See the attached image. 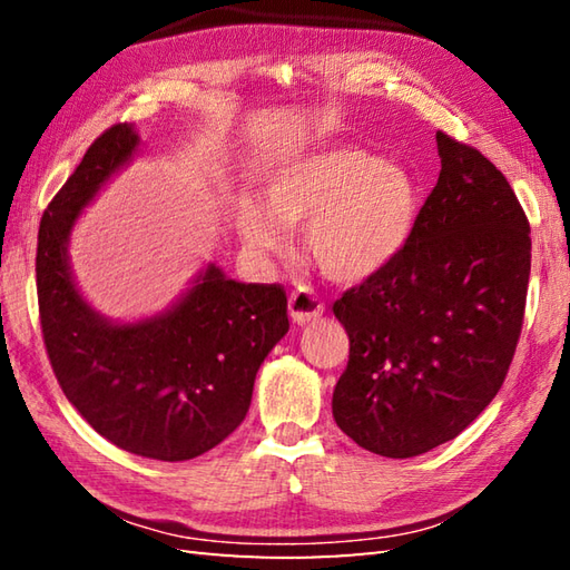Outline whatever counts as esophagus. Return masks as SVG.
<instances>
[{"mask_svg": "<svg viewBox=\"0 0 570 570\" xmlns=\"http://www.w3.org/2000/svg\"><path fill=\"white\" fill-rule=\"evenodd\" d=\"M323 304L321 298L308 292V288H298L292 296H288V316H292L294 323L306 325L311 321H316L318 316H323Z\"/></svg>", "mask_w": 570, "mask_h": 570, "instance_id": "1", "label": "esophagus"}]
</instances>
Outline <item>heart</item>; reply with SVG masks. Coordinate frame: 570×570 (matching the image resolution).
<instances>
[{"label": "heart", "mask_w": 570, "mask_h": 570, "mask_svg": "<svg viewBox=\"0 0 570 570\" xmlns=\"http://www.w3.org/2000/svg\"><path fill=\"white\" fill-rule=\"evenodd\" d=\"M421 208V188L404 166L353 144H328L274 168L262 208L239 200L235 227L257 257L286 247L284 229L304 227V249L318 272L357 286L402 257Z\"/></svg>", "instance_id": "1"}]
</instances>
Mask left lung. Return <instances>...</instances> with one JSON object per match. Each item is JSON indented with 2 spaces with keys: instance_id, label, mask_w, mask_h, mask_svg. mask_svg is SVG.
Returning <instances> with one entry per match:
<instances>
[{
  "instance_id": "left-lung-1",
  "label": "left lung",
  "mask_w": 570,
  "mask_h": 570,
  "mask_svg": "<svg viewBox=\"0 0 570 570\" xmlns=\"http://www.w3.org/2000/svg\"><path fill=\"white\" fill-rule=\"evenodd\" d=\"M441 174L409 247L335 301L350 360L333 392L343 433L414 458L468 429L510 370L531 269L527 215L490 159L435 131Z\"/></svg>"
}]
</instances>
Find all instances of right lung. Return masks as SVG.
Here are the masks:
<instances>
[{
  "instance_id": "add662e5",
  "label": "right lung",
  "mask_w": 570,
  "mask_h": 570,
  "mask_svg": "<svg viewBox=\"0 0 570 570\" xmlns=\"http://www.w3.org/2000/svg\"><path fill=\"white\" fill-rule=\"evenodd\" d=\"M137 151L135 127H110L46 208L36 249L41 331L60 390L95 431L122 451L178 463L245 421L262 362L288 333L286 294L208 264L151 318L119 323L95 311L72 278L70 233Z\"/></svg>"
}]
</instances>
